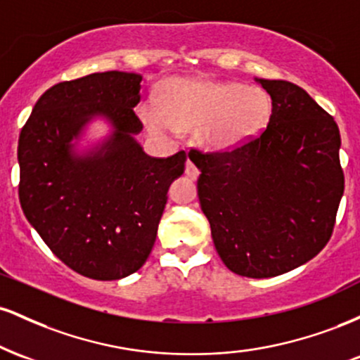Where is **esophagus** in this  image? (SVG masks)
Instances as JSON below:
<instances>
[{
  "label": "esophagus",
  "mask_w": 360,
  "mask_h": 360,
  "mask_svg": "<svg viewBox=\"0 0 360 360\" xmlns=\"http://www.w3.org/2000/svg\"><path fill=\"white\" fill-rule=\"evenodd\" d=\"M184 172H186V176L191 177V179H196V177L200 176V169L194 166V162H191V160H189V159H188V162H186Z\"/></svg>",
  "instance_id": "1"
}]
</instances>
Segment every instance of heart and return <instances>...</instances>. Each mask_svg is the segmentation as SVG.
<instances>
[{
	"mask_svg": "<svg viewBox=\"0 0 360 360\" xmlns=\"http://www.w3.org/2000/svg\"><path fill=\"white\" fill-rule=\"evenodd\" d=\"M140 113L152 130H196L208 148L232 150L262 134L272 100L259 86L174 77L162 86L159 108L147 105Z\"/></svg>",
	"mask_w": 360,
	"mask_h": 360,
	"instance_id": "b5f03b06",
	"label": "heart"
}]
</instances>
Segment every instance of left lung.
Listing matches in <instances>:
<instances>
[{
    "label": "left lung",
    "instance_id": "left-lung-1",
    "mask_svg": "<svg viewBox=\"0 0 360 360\" xmlns=\"http://www.w3.org/2000/svg\"><path fill=\"white\" fill-rule=\"evenodd\" d=\"M272 115L262 134L232 150H189L198 198L223 264L243 278H274L328 243L344 194L340 131L300 86L259 79Z\"/></svg>",
    "mask_w": 360,
    "mask_h": 360
}]
</instances>
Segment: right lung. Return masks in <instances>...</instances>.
Masks as SVG:
<instances>
[{"mask_svg":"<svg viewBox=\"0 0 360 360\" xmlns=\"http://www.w3.org/2000/svg\"><path fill=\"white\" fill-rule=\"evenodd\" d=\"M140 81L139 74L106 71L59 82L20 131L25 217L57 259L91 279H122L146 264L169 184L184 172V150L148 157L135 142ZM93 114L114 123V137L100 153L74 156L68 142Z\"/></svg>","mask_w":360,"mask_h":360,"instance_id":"add662e5","label":"right lung"}]
</instances>
